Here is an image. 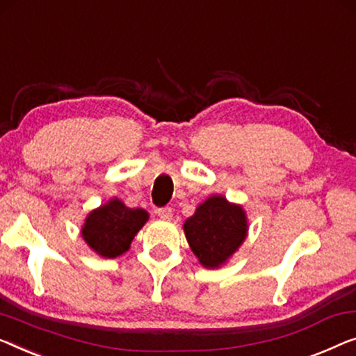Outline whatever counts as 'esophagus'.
<instances>
[{
    "label": "esophagus",
    "mask_w": 356,
    "mask_h": 356,
    "mask_svg": "<svg viewBox=\"0 0 356 356\" xmlns=\"http://www.w3.org/2000/svg\"><path fill=\"white\" fill-rule=\"evenodd\" d=\"M157 215H159V218H162V220H172L173 212L170 207H163V209L157 210Z\"/></svg>",
    "instance_id": "34e87169"
}]
</instances>
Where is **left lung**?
I'll return each mask as SVG.
<instances>
[{"label": "left lung", "instance_id": "obj_1", "mask_svg": "<svg viewBox=\"0 0 356 356\" xmlns=\"http://www.w3.org/2000/svg\"><path fill=\"white\" fill-rule=\"evenodd\" d=\"M184 236L199 264L216 270L228 264L249 233V220L241 204L213 194L195 207L184 221Z\"/></svg>", "mask_w": 356, "mask_h": 356}]
</instances>
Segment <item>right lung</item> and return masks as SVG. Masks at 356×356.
Masks as SVG:
<instances>
[{"instance_id":"1","label":"right lung","mask_w":356,"mask_h":356,"mask_svg":"<svg viewBox=\"0 0 356 356\" xmlns=\"http://www.w3.org/2000/svg\"><path fill=\"white\" fill-rule=\"evenodd\" d=\"M147 220L149 213L144 209H130L118 197H112L86 215L80 233L96 255L115 259L130 249Z\"/></svg>"}]
</instances>
